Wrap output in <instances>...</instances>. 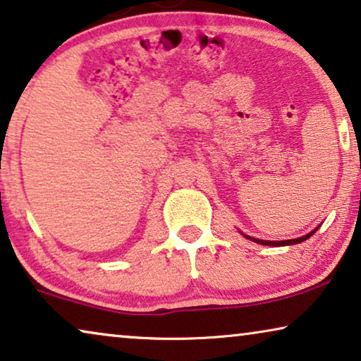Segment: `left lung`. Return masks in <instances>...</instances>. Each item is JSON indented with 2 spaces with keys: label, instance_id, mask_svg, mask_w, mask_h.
<instances>
[{
  "label": "left lung",
  "instance_id": "left-lung-1",
  "mask_svg": "<svg viewBox=\"0 0 361 361\" xmlns=\"http://www.w3.org/2000/svg\"><path fill=\"white\" fill-rule=\"evenodd\" d=\"M317 228H319V226H317ZM317 228L312 229L311 233L305 234V236L296 238V239H285V241H264V239H257V238L247 236V234H244V233H241V231H239V233H241L245 239H249V241H252V243H257V244H262V245H271V247H281V245H293V244H300V243H302V241H306V239H310V238L312 236V234H314V233L317 231Z\"/></svg>",
  "mask_w": 361,
  "mask_h": 361
}]
</instances>
